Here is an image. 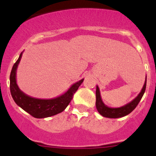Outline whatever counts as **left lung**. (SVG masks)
<instances>
[{
  "label": "left lung",
  "instance_id": "left-lung-1",
  "mask_svg": "<svg viewBox=\"0 0 156 156\" xmlns=\"http://www.w3.org/2000/svg\"><path fill=\"white\" fill-rule=\"evenodd\" d=\"M146 83H147V76L145 78L144 86L139 94L130 102L127 103L126 105L122 106V107H119V108H111V107H108L105 105V103L101 100L99 87L97 86L96 87V108H97L98 112L102 116L106 117V118H114V119L120 118V117H123L128 115L137 107L138 103L140 102V99L143 97L144 91H145Z\"/></svg>",
  "mask_w": 156,
  "mask_h": 156
}]
</instances>
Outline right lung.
Returning a JSON list of instances; mask_svg holds the SVG:
<instances>
[{"instance_id": "1", "label": "right lung", "mask_w": 156, "mask_h": 156, "mask_svg": "<svg viewBox=\"0 0 156 156\" xmlns=\"http://www.w3.org/2000/svg\"><path fill=\"white\" fill-rule=\"evenodd\" d=\"M23 53V51L20 54L18 60L14 64L10 74L11 94L15 102L24 111L37 119L52 116L64 111L73 99V94L83 83V79L75 83L66 93L55 98L40 99L30 97L19 89L16 83V70Z\"/></svg>"}]
</instances>
